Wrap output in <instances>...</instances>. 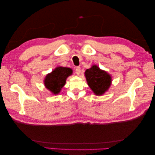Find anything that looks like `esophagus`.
I'll return each mask as SVG.
<instances>
[{
	"mask_svg": "<svg viewBox=\"0 0 155 155\" xmlns=\"http://www.w3.org/2000/svg\"><path fill=\"white\" fill-rule=\"evenodd\" d=\"M75 72H76V74H77V75H79L81 72V68L80 67H77L75 69Z\"/></svg>",
	"mask_w": 155,
	"mask_h": 155,
	"instance_id": "esophagus-1",
	"label": "esophagus"
}]
</instances>
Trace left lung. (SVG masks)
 Returning a JSON list of instances; mask_svg holds the SVG:
<instances>
[{
  "instance_id": "8db88e82",
  "label": "left lung",
  "mask_w": 155,
  "mask_h": 155,
  "mask_svg": "<svg viewBox=\"0 0 155 155\" xmlns=\"http://www.w3.org/2000/svg\"><path fill=\"white\" fill-rule=\"evenodd\" d=\"M84 76L88 87L97 96H101L109 89L112 83L111 75L97 65L93 64L87 69Z\"/></svg>"
}]
</instances>
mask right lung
Returning a JSON list of instances; mask_svg holds the SVG:
<instances>
[{"label": "right lung", "mask_w": 155, "mask_h": 155, "mask_svg": "<svg viewBox=\"0 0 155 155\" xmlns=\"http://www.w3.org/2000/svg\"><path fill=\"white\" fill-rule=\"evenodd\" d=\"M72 74V68L58 66L51 72L46 75L44 78L45 87L51 94L57 95L60 93L64 86L67 78Z\"/></svg>", "instance_id": "add662e5"}]
</instances>
